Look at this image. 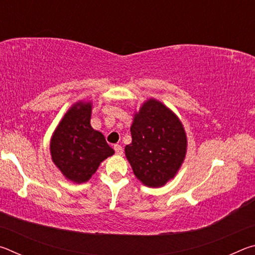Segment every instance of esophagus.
Wrapping results in <instances>:
<instances>
[{
  "label": "esophagus",
  "instance_id": "obj_1",
  "mask_svg": "<svg viewBox=\"0 0 255 255\" xmlns=\"http://www.w3.org/2000/svg\"><path fill=\"white\" fill-rule=\"evenodd\" d=\"M114 148H115V152H116V154H117V155H122L123 154V147L120 145L116 144L114 146Z\"/></svg>",
  "mask_w": 255,
  "mask_h": 255
}]
</instances>
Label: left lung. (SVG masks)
I'll return each instance as SVG.
<instances>
[{
	"label": "left lung",
	"instance_id": "left-lung-1",
	"mask_svg": "<svg viewBox=\"0 0 255 255\" xmlns=\"http://www.w3.org/2000/svg\"><path fill=\"white\" fill-rule=\"evenodd\" d=\"M130 132L125 154L136 178L152 188L173 179L187 153V136L175 114L149 99L133 116Z\"/></svg>",
	"mask_w": 255,
	"mask_h": 255
}]
</instances>
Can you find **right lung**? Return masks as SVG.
<instances>
[{"mask_svg":"<svg viewBox=\"0 0 255 255\" xmlns=\"http://www.w3.org/2000/svg\"><path fill=\"white\" fill-rule=\"evenodd\" d=\"M91 102L72 106L50 140L51 159L63 175L75 183L91 179L100 163L115 154L105 136L91 127Z\"/></svg>","mask_w":255,"mask_h":255,"instance_id":"1","label":"right lung"}]
</instances>
